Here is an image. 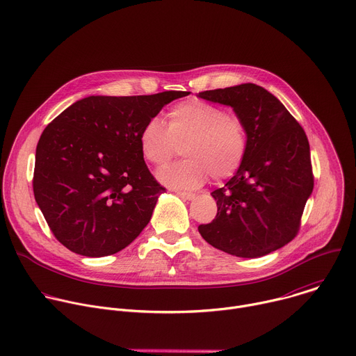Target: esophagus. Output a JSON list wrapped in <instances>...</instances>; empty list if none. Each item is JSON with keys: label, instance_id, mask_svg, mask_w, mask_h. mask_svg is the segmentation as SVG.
Segmentation results:
<instances>
[{"label": "esophagus", "instance_id": "obj_1", "mask_svg": "<svg viewBox=\"0 0 356 356\" xmlns=\"http://www.w3.org/2000/svg\"><path fill=\"white\" fill-rule=\"evenodd\" d=\"M177 194H179L181 198H184V200H193V198L195 197V194H194V193H190V191H177Z\"/></svg>", "mask_w": 356, "mask_h": 356}]
</instances>
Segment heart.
<instances>
[{
	"label": "heart",
	"instance_id": "heart-1",
	"mask_svg": "<svg viewBox=\"0 0 356 356\" xmlns=\"http://www.w3.org/2000/svg\"><path fill=\"white\" fill-rule=\"evenodd\" d=\"M180 146L186 159L163 168L158 177L170 187L195 188L209 177L222 181L239 170L248 155L249 129L239 115L191 98L170 108L168 125L154 117L139 131L140 154L154 166L166 165Z\"/></svg>",
	"mask_w": 356,
	"mask_h": 356
}]
</instances>
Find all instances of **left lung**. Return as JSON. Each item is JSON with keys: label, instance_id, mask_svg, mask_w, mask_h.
Masks as SVG:
<instances>
[{"label": "left lung", "instance_id": "1", "mask_svg": "<svg viewBox=\"0 0 356 356\" xmlns=\"http://www.w3.org/2000/svg\"><path fill=\"white\" fill-rule=\"evenodd\" d=\"M198 97L231 106L249 129L248 155L235 176L211 193L217 216L198 231L229 255H268L294 239L314 187L307 135L261 86L246 83L201 91Z\"/></svg>", "mask_w": 356, "mask_h": 356}]
</instances>
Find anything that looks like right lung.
Returning <instances> with one entry per match:
<instances>
[{
	"label": "right lung",
	"instance_id": "right-lung-1",
	"mask_svg": "<svg viewBox=\"0 0 356 356\" xmlns=\"http://www.w3.org/2000/svg\"><path fill=\"white\" fill-rule=\"evenodd\" d=\"M188 91L83 98L42 132L33 194L55 238L74 253L108 257L147 225L165 187L143 161L139 131Z\"/></svg>",
	"mask_w": 356,
	"mask_h": 356
}]
</instances>
